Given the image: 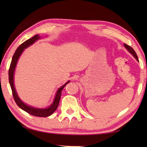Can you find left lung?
Segmentation results:
<instances>
[{
  "label": "left lung",
  "instance_id": "left-lung-1",
  "mask_svg": "<svg viewBox=\"0 0 147 147\" xmlns=\"http://www.w3.org/2000/svg\"><path fill=\"white\" fill-rule=\"evenodd\" d=\"M124 47H125V48L127 50V51H128V52L130 53L131 54H132V55H133V57H135V58L136 59V61H137L139 62V61H138V56H137V55H136V52H135V51H134L132 47H131L130 46H129V45H127L125 44V43H124Z\"/></svg>",
  "mask_w": 147,
  "mask_h": 147
}]
</instances>
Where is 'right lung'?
<instances>
[{"label":"right lung","instance_id":"1","mask_svg":"<svg viewBox=\"0 0 147 147\" xmlns=\"http://www.w3.org/2000/svg\"><path fill=\"white\" fill-rule=\"evenodd\" d=\"M40 38H41V36H40L39 35H36L35 36H33L32 38L27 40L26 41L23 42L22 44H21L18 47V48L16 49V51H15V53L13 55V57L12 58V61L10 65V67H9V84H10L14 100L16 103V104L22 109V110L28 112V113L31 115H34V116L45 117H48L49 115L52 114L55 111L56 109H57L59 104V101H60V98H61V96L62 93L61 92L62 91V90H63L65 86L66 85L67 83L70 82V81H68V82L65 83L63 86H61L60 88L57 90L52 104L47 108H36L35 107H32V106L31 105H27L26 104H25V103L23 102L20 99V98L19 97V96L16 92V88H15L14 82V71H15L16 67L19 58L20 57L21 55L22 54V53L23 52L24 49H26L30 45L33 44L34 43Z\"/></svg>","mask_w":147,"mask_h":147}]
</instances>
